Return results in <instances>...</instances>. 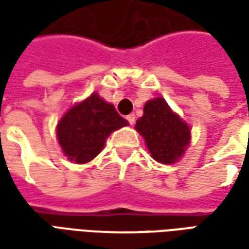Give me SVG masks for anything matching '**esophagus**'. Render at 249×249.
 I'll return each mask as SVG.
<instances>
[{
    "label": "esophagus",
    "instance_id": "obj_1",
    "mask_svg": "<svg viewBox=\"0 0 249 249\" xmlns=\"http://www.w3.org/2000/svg\"><path fill=\"white\" fill-rule=\"evenodd\" d=\"M126 120H128V123H129L130 125H133L136 121V116L135 114H129V116H126Z\"/></svg>",
    "mask_w": 249,
    "mask_h": 249
}]
</instances>
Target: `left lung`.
Returning <instances> with one entry per match:
<instances>
[{
  "label": "left lung",
  "mask_w": 249,
  "mask_h": 249,
  "mask_svg": "<svg viewBox=\"0 0 249 249\" xmlns=\"http://www.w3.org/2000/svg\"><path fill=\"white\" fill-rule=\"evenodd\" d=\"M151 156L161 164H173L183 157L191 141V129L162 97L152 98L144 105V114L136 121Z\"/></svg>",
  "instance_id": "left-lung-1"
}]
</instances>
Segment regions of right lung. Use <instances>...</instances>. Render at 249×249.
<instances>
[{"label":"right lung","mask_w":249,"mask_h":249,"mask_svg":"<svg viewBox=\"0 0 249 249\" xmlns=\"http://www.w3.org/2000/svg\"><path fill=\"white\" fill-rule=\"evenodd\" d=\"M126 125L112 104L92 93L62 116L57 124V140L68 160L85 164L103 151L112 132Z\"/></svg>","instance_id":"right-lung-1"}]
</instances>
